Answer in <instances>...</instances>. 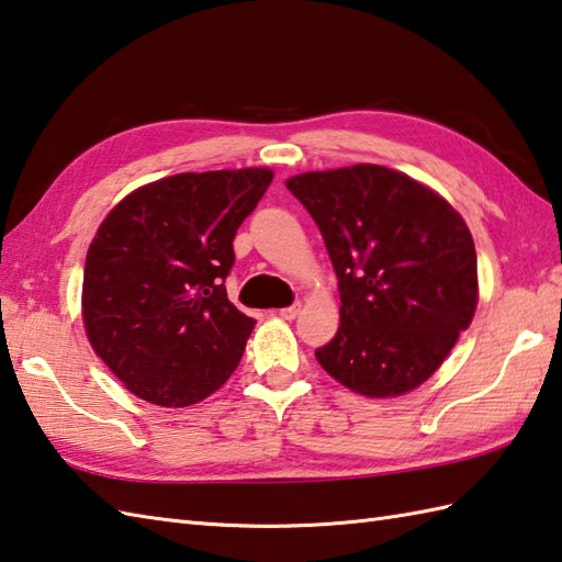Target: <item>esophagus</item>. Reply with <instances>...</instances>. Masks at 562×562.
Here are the masks:
<instances>
[{"mask_svg":"<svg viewBox=\"0 0 562 562\" xmlns=\"http://www.w3.org/2000/svg\"><path fill=\"white\" fill-rule=\"evenodd\" d=\"M297 315H301V303H293L289 307L279 310V317H283V319H295Z\"/></svg>","mask_w":562,"mask_h":562,"instance_id":"34e87169","label":"esophagus"}]
</instances>
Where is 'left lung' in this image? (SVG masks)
Here are the masks:
<instances>
[{"instance_id": "8db88e82", "label": "left lung", "mask_w": 562, "mask_h": 562, "mask_svg": "<svg viewBox=\"0 0 562 562\" xmlns=\"http://www.w3.org/2000/svg\"><path fill=\"white\" fill-rule=\"evenodd\" d=\"M315 218L339 279L341 324L315 351L363 396H398L450 356L479 303L464 218L404 172L360 164L285 180Z\"/></svg>"}]
</instances>
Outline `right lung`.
<instances>
[{
	"label": "right lung",
	"mask_w": 562,
	"mask_h": 562,
	"mask_svg": "<svg viewBox=\"0 0 562 562\" xmlns=\"http://www.w3.org/2000/svg\"><path fill=\"white\" fill-rule=\"evenodd\" d=\"M273 180L269 168L180 172L124 196L83 269L93 351L144 402L180 408L238 368L255 319L228 301L233 240Z\"/></svg>",
	"instance_id": "right-lung-1"
}]
</instances>
